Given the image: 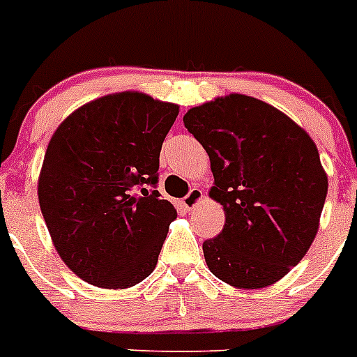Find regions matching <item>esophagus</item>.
<instances>
[{
  "mask_svg": "<svg viewBox=\"0 0 357 357\" xmlns=\"http://www.w3.org/2000/svg\"><path fill=\"white\" fill-rule=\"evenodd\" d=\"M203 199V190H201V188H190V192H188L187 196L183 197V206H185V208L187 210H190V208H194V206H196L197 203H199V201Z\"/></svg>",
  "mask_w": 357,
  "mask_h": 357,
  "instance_id": "obj_1",
  "label": "esophagus"
}]
</instances>
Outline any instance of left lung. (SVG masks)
<instances>
[{
  "instance_id": "1",
  "label": "left lung",
  "mask_w": 357,
  "mask_h": 357,
  "mask_svg": "<svg viewBox=\"0 0 357 357\" xmlns=\"http://www.w3.org/2000/svg\"><path fill=\"white\" fill-rule=\"evenodd\" d=\"M185 127L208 153L210 197L225 226L203 243L210 271L241 289L280 280L318 231L327 174L314 142L289 116L246 95L192 107Z\"/></svg>"
}]
</instances>
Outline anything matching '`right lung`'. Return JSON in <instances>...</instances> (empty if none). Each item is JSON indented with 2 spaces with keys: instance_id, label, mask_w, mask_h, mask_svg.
<instances>
[{
  "instance_id": "obj_1",
  "label": "right lung",
  "mask_w": 357,
  "mask_h": 357,
  "mask_svg": "<svg viewBox=\"0 0 357 357\" xmlns=\"http://www.w3.org/2000/svg\"><path fill=\"white\" fill-rule=\"evenodd\" d=\"M178 105L114 93L71 113L54 132L39 204L61 259L93 286L126 289L154 271L176 219L158 187L160 151Z\"/></svg>"
}]
</instances>
